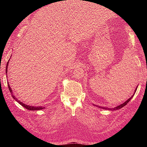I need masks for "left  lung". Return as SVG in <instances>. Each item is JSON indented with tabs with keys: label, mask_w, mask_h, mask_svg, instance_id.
Returning a JSON list of instances; mask_svg holds the SVG:
<instances>
[{
	"label": "left lung",
	"mask_w": 147,
	"mask_h": 147,
	"mask_svg": "<svg viewBox=\"0 0 147 147\" xmlns=\"http://www.w3.org/2000/svg\"><path fill=\"white\" fill-rule=\"evenodd\" d=\"M137 87H138V86L136 87V90H135V91H134V94H133V95L130 97V98H129L126 101L124 102V103H123V104H120V105H118V106H117V107H114V108H107V107H104L98 106V105H95V106H96V107H97L100 108V109H105V110H111V111H112V110H119V109H121L122 107H123L124 106H125V105L128 103V102L131 100V99L132 98L133 96H134V94H135V93H136V91H137Z\"/></svg>",
	"instance_id": "obj_1"
}]
</instances>
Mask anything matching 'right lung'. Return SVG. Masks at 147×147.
<instances>
[{"label": "right lung", "mask_w": 147, "mask_h": 147, "mask_svg": "<svg viewBox=\"0 0 147 147\" xmlns=\"http://www.w3.org/2000/svg\"><path fill=\"white\" fill-rule=\"evenodd\" d=\"M9 61H10V59L8 60V63H7V66H6V75H7V69H8V62H9ZM7 83H8V89H9V90H10V93H11V96H12V97L13 99H14L16 102H18V103L20 104V105H21L23 107H24V108H26V109H28V110H42V109H45V107H34V106H30V105H26V104H24V103H23V102H21V101H20L16 97H15V96L13 95L12 93H13V91H12V90H11V88H10V85H9V84H8V82H7Z\"/></svg>", "instance_id": "right-lung-1"}]
</instances>
